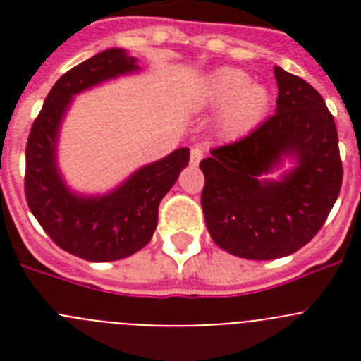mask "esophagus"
Listing matches in <instances>:
<instances>
[{
    "instance_id": "obj_1",
    "label": "esophagus",
    "mask_w": 361,
    "mask_h": 361,
    "mask_svg": "<svg viewBox=\"0 0 361 361\" xmlns=\"http://www.w3.org/2000/svg\"><path fill=\"white\" fill-rule=\"evenodd\" d=\"M202 157H204V152L200 148H193L190 152V162L193 166H199V162L202 161Z\"/></svg>"
}]
</instances>
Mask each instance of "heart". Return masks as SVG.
Listing matches in <instances>:
<instances>
[{
	"label": "heart",
	"instance_id": "obj_1",
	"mask_svg": "<svg viewBox=\"0 0 361 361\" xmlns=\"http://www.w3.org/2000/svg\"><path fill=\"white\" fill-rule=\"evenodd\" d=\"M195 104L199 108L219 110V137L226 142H238L253 135L266 123L273 95L266 85L253 82L244 70L220 66L200 81Z\"/></svg>",
	"mask_w": 361,
	"mask_h": 361
}]
</instances>
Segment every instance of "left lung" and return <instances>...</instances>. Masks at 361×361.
<instances>
[{"instance_id": "8db88e82", "label": "left lung", "mask_w": 361, "mask_h": 361, "mask_svg": "<svg viewBox=\"0 0 361 361\" xmlns=\"http://www.w3.org/2000/svg\"><path fill=\"white\" fill-rule=\"evenodd\" d=\"M275 78V116L200 162L209 235L219 247L250 260L282 258L304 247L342 188L336 124L325 101L280 66Z\"/></svg>"}]
</instances>
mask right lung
<instances>
[{
  "instance_id": "1",
  "label": "right lung",
  "mask_w": 361,
  "mask_h": 361,
  "mask_svg": "<svg viewBox=\"0 0 361 361\" xmlns=\"http://www.w3.org/2000/svg\"><path fill=\"white\" fill-rule=\"evenodd\" d=\"M141 72L135 56L108 49L57 79L27 142L25 195L41 228L61 250L88 262H114L142 250L157 228L159 204L190 162V149L137 168L104 193H81L59 168V137L75 95Z\"/></svg>"
}]
</instances>
